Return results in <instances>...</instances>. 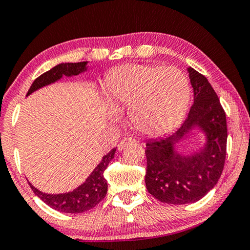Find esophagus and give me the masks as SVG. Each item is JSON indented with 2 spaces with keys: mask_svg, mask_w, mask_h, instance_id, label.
<instances>
[{
  "mask_svg": "<svg viewBox=\"0 0 250 250\" xmlns=\"http://www.w3.org/2000/svg\"><path fill=\"white\" fill-rule=\"evenodd\" d=\"M135 143V140L132 138H123V140L118 144V150H123L125 146H128L129 144Z\"/></svg>",
  "mask_w": 250,
  "mask_h": 250,
  "instance_id": "esophagus-1",
  "label": "esophagus"
}]
</instances>
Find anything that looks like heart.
Listing matches in <instances>:
<instances>
[{"instance_id":"obj_1","label":"heart","mask_w":250,"mask_h":250,"mask_svg":"<svg viewBox=\"0 0 250 250\" xmlns=\"http://www.w3.org/2000/svg\"><path fill=\"white\" fill-rule=\"evenodd\" d=\"M105 93L113 107H128L129 119L138 131L163 135L181 122L190 100V86L178 68L152 64H125L107 75Z\"/></svg>"}]
</instances>
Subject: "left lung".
I'll use <instances>...</instances> for the list:
<instances>
[{
    "mask_svg": "<svg viewBox=\"0 0 250 250\" xmlns=\"http://www.w3.org/2000/svg\"><path fill=\"white\" fill-rule=\"evenodd\" d=\"M192 104L187 119L175 131L146 142L145 185L154 198L168 204L200 201L217 185L226 158L227 125L216 92L203 75L187 68ZM202 133L201 148L182 153L179 145L188 137Z\"/></svg>",
    "mask_w": 250,
    "mask_h": 250,
    "instance_id": "left-lung-1",
    "label": "left lung"
}]
</instances>
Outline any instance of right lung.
<instances>
[{
    "instance_id": "obj_1",
    "label": "right lung",
    "mask_w": 250,
    "mask_h": 250,
    "mask_svg": "<svg viewBox=\"0 0 250 250\" xmlns=\"http://www.w3.org/2000/svg\"><path fill=\"white\" fill-rule=\"evenodd\" d=\"M87 61L76 62V63H60L50 70L46 71L33 82L30 90L27 91L26 97L36 92L41 87L47 85L54 84L55 82L62 80L63 76L65 77H72L77 76L87 70ZM116 148H112L108 153L103 157L102 162L98 164L96 168L92 170L87 179L78 186L74 190L68 192H61V194H47V192L40 191L31 182H28L30 187L32 188L34 194L45 202L48 207L56 211L64 213H82L85 211L92 209L99 202H102L107 194V181L104 178V172L108 166L110 160L114 158Z\"/></svg>"
}]
</instances>
